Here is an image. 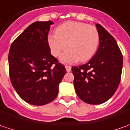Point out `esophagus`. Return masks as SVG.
<instances>
[{"instance_id": "34e87169", "label": "esophagus", "mask_w": 130, "mask_h": 130, "mask_svg": "<svg viewBox=\"0 0 130 130\" xmlns=\"http://www.w3.org/2000/svg\"><path fill=\"white\" fill-rule=\"evenodd\" d=\"M65 69H66V71H67V72H70V71H71V67H70V66L65 65Z\"/></svg>"}]
</instances>
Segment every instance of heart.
<instances>
[{"mask_svg": "<svg viewBox=\"0 0 130 130\" xmlns=\"http://www.w3.org/2000/svg\"><path fill=\"white\" fill-rule=\"evenodd\" d=\"M55 32L47 36V43L55 57L59 56L68 45L69 49L60 58L63 63L87 61L97 51L99 34L94 26L82 22L68 21L59 25Z\"/></svg>", "mask_w": 130, "mask_h": 130, "instance_id": "obj_1", "label": "heart"}]
</instances>
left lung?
<instances>
[{"label": "left lung", "instance_id": "left-lung-1", "mask_svg": "<svg viewBox=\"0 0 130 130\" xmlns=\"http://www.w3.org/2000/svg\"><path fill=\"white\" fill-rule=\"evenodd\" d=\"M96 28L100 43L95 55L86 64L72 68L77 95L90 105H100L112 98L119 86L123 65L116 40L101 25Z\"/></svg>", "mask_w": 130, "mask_h": 130}]
</instances>
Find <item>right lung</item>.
Returning <instances> with one entry per match:
<instances>
[{"mask_svg":"<svg viewBox=\"0 0 130 130\" xmlns=\"http://www.w3.org/2000/svg\"><path fill=\"white\" fill-rule=\"evenodd\" d=\"M52 21L30 25L12 43L8 55L10 81L18 95L33 105H44L57 97L66 73L50 53L47 35Z\"/></svg>","mask_w":130,"mask_h":130,"instance_id":"obj_1","label":"right lung"}]
</instances>
